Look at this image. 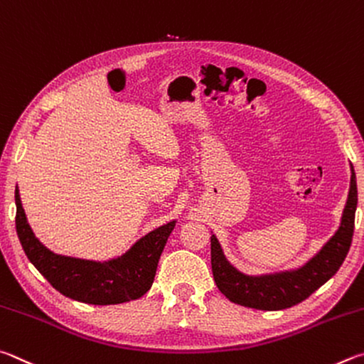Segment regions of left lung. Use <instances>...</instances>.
Segmentation results:
<instances>
[{
  "instance_id": "left-lung-1",
  "label": "left lung",
  "mask_w": 364,
  "mask_h": 364,
  "mask_svg": "<svg viewBox=\"0 0 364 364\" xmlns=\"http://www.w3.org/2000/svg\"><path fill=\"white\" fill-rule=\"evenodd\" d=\"M350 188L341 224L333 237L307 262L288 270L247 275L227 259L219 240L211 237L214 282L228 301L257 310H283L302 302L336 275L352 245L355 211L358 205L355 169L350 164Z\"/></svg>"
}]
</instances>
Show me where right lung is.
Returning a JSON list of instances; mask_svg holds the SVG:
<instances>
[{
    "label": "right lung",
    "instance_id": "1",
    "mask_svg": "<svg viewBox=\"0 0 364 364\" xmlns=\"http://www.w3.org/2000/svg\"><path fill=\"white\" fill-rule=\"evenodd\" d=\"M16 228L25 254L36 270L65 297L92 305H113L142 297L151 288L158 260L177 220L140 237L129 250L107 260L62 256L35 237L16 187Z\"/></svg>",
    "mask_w": 364,
    "mask_h": 364
}]
</instances>
